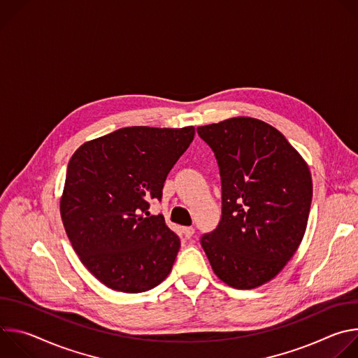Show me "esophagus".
I'll return each instance as SVG.
<instances>
[{
	"label": "esophagus",
	"instance_id": "obj_1",
	"mask_svg": "<svg viewBox=\"0 0 358 358\" xmlns=\"http://www.w3.org/2000/svg\"><path fill=\"white\" fill-rule=\"evenodd\" d=\"M194 232H195V229H194L192 227H185V228H182V234H184V236H185L187 239H189V238L194 235Z\"/></svg>",
	"mask_w": 358,
	"mask_h": 358
}]
</instances>
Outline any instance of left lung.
I'll return each instance as SVG.
<instances>
[{"instance_id":"1","label":"left lung","mask_w":358,"mask_h":358,"mask_svg":"<svg viewBox=\"0 0 358 358\" xmlns=\"http://www.w3.org/2000/svg\"><path fill=\"white\" fill-rule=\"evenodd\" d=\"M222 185L218 227L201 236L214 273L235 289L273 279L297 250L313 195L308 164L286 137L252 117L196 127Z\"/></svg>"}]
</instances>
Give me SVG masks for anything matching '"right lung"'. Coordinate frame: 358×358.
Listing matches in <instances>:
<instances>
[{
    "label": "right lung",
    "mask_w": 358,
    "mask_h": 358,
    "mask_svg": "<svg viewBox=\"0 0 358 358\" xmlns=\"http://www.w3.org/2000/svg\"><path fill=\"white\" fill-rule=\"evenodd\" d=\"M192 126L123 127L82 144L68 164L61 217L86 269L108 287L141 293L171 272L180 238L150 215L164 181L194 140Z\"/></svg>",
    "instance_id": "add662e5"
}]
</instances>
